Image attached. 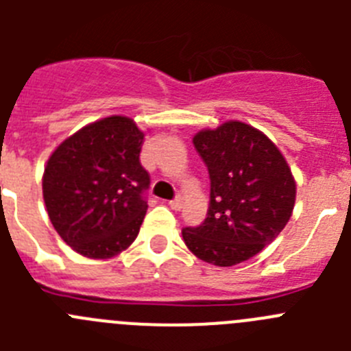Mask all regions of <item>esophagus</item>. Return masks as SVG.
Returning <instances> with one entry per match:
<instances>
[{"label": "esophagus", "mask_w": 351, "mask_h": 351, "mask_svg": "<svg viewBox=\"0 0 351 351\" xmlns=\"http://www.w3.org/2000/svg\"><path fill=\"white\" fill-rule=\"evenodd\" d=\"M169 206H170V209L179 210V209H181V207H182V198H181V197L173 198V200H170V202H169Z\"/></svg>", "instance_id": "esophagus-1"}]
</instances>
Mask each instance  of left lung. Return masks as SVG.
<instances>
[{
  "mask_svg": "<svg viewBox=\"0 0 351 351\" xmlns=\"http://www.w3.org/2000/svg\"><path fill=\"white\" fill-rule=\"evenodd\" d=\"M210 178L207 218L182 228L197 258L232 267L258 255L290 219L297 186L274 142L253 126L228 121L193 137Z\"/></svg>",
  "mask_w": 351,
  "mask_h": 351,
  "instance_id": "obj_1",
  "label": "left lung"
}]
</instances>
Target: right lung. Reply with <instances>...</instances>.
Listing matches in <instances>:
<instances>
[{"label":"right lung","mask_w":351,"mask_h":351,"mask_svg":"<svg viewBox=\"0 0 351 351\" xmlns=\"http://www.w3.org/2000/svg\"><path fill=\"white\" fill-rule=\"evenodd\" d=\"M142 144L135 121L110 116L64 138L49 156L42 178L49 219L79 255L112 258L137 239L151 182Z\"/></svg>","instance_id":"obj_1"}]
</instances>
